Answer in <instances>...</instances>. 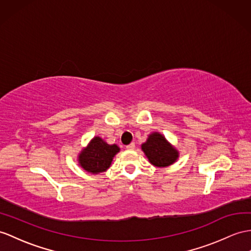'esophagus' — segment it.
Returning <instances> with one entry per match:
<instances>
[{
	"label": "esophagus",
	"instance_id": "esophagus-1",
	"mask_svg": "<svg viewBox=\"0 0 251 251\" xmlns=\"http://www.w3.org/2000/svg\"><path fill=\"white\" fill-rule=\"evenodd\" d=\"M126 149H127V150H133V149H135V144H134V143L129 144V145L126 146Z\"/></svg>",
	"mask_w": 251,
	"mask_h": 251
}]
</instances>
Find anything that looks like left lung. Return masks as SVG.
<instances>
[{
    "instance_id": "1",
    "label": "left lung",
    "mask_w": 251,
    "mask_h": 251,
    "mask_svg": "<svg viewBox=\"0 0 251 251\" xmlns=\"http://www.w3.org/2000/svg\"><path fill=\"white\" fill-rule=\"evenodd\" d=\"M142 150L149 162L156 167H167L179 157V151L158 132L150 134L147 142L142 145Z\"/></svg>"
}]
</instances>
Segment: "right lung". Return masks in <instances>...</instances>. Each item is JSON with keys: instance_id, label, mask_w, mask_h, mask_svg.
Returning <instances> with one entry per match:
<instances>
[{"instance_id": "obj_1", "label": "right lung", "mask_w": 251, "mask_h": 251, "mask_svg": "<svg viewBox=\"0 0 251 251\" xmlns=\"http://www.w3.org/2000/svg\"><path fill=\"white\" fill-rule=\"evenodd\" d=\"M119 151L117 145H108L101 137L96 136L78 154V164L87 173L100 174L109 168L114 156Z\"/></svg>"}]
</instances>
